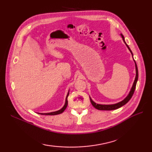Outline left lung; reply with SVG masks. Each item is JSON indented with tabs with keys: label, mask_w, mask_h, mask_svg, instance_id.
<instances>
[{
	"label": "left lung",
	"mask_w": 152,
	"mask_h": 152,
	"mask_svg": "<svg viewBox=\"0 0 152 152\" xmlns=\"http://www.w3.org/2000/svg\"><path fill=\"white\" fill-rule=\"evenodd\" d=\"M121 37L122 38L123 40H124V43L125 44L126 46L127 47V48L129 49V50L130 51V52L132 54V56L133 57V54L132 53V51L130 49V48L129 47L128 45L126 44L125 41V38L123 36L122 34H121ZM134 62L135 64V69H136V76H135V79H134V81L133 82V84L132 86V88L130 90L129 93V94L127 95V96H126V97L123 100V101L119 102L118 103H115V104H96V102H95L94 101H93L91 99V98L90 97V101H91V102L92 105L94 106V107L97 109V110H116L118 108H119L121 106H123L124 105H125V104H127V103L129 101V100L131 99L132 96L133 95V93L134 92V90L135 88H136V85H137V83L138 81V68H137V63L135 62V61L134 60Z\"/></svg>",
	"instance_id": "obj_1"
}]
</instances>
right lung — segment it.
Returning a JSON list of instances; mask_svg holds the SVG:
<instances>
[{
	"instance_id": "obj_1",
	"label": "right lung",
	"mask_w": 152,
	"mask_h": 152,
	"mask_svg": "<svg viewBox=\"0 0 152 152\" xmlns=\"http://www.w3.org/2000/svg\"><path fill=\"white\" fill-rule=\"evenodd\" d=\"M69 91H68V93L66 95V99H65V102H64V106L60 110H59L52 112H49V113H38V114H41V115H54L60 114H61V113H63L64 111V110H65L67 107V105H68L67 98H68V96H69Z\"/></svg>"
}]
</instances>
